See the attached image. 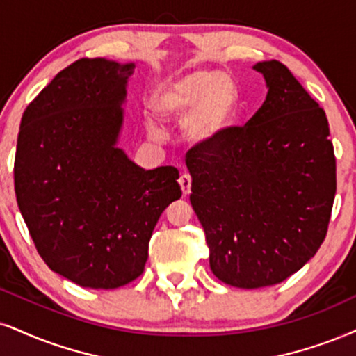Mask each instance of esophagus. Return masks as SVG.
<instances>
[{"label":"esophagus","mask_w":356,"mask_h":356,"mask_svg":"<svg viewBox=\"0 0 356 356\" xmlns=\"http://www.w3.org/2000/svg\"><path fill=\"white\" fill-rule=\"evenodd\" d=\"M179 186H181V191H183V195H190L191 193V177L188 173H183L181 177H179Z\"/></svg>","instance_id":"esophagus-1"}]
</instances>
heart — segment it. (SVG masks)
Returning <instances> with one entry per match:
<instances>
[{
  "label": "heart",
  "instance_id": "1",
  "mask_svg": "<svg viewBox=\"0 0 356 356\" xmlns=\"http://www.w3.org/2000/svg\"><path fill=\"white\" fill-rule=\"evenodd\" d=\"M239 107V90L229 76L216 71H190L161 81L153 90L150 108L158 120L183 125L186 138L195 145L218 143L231 129ZM148 134H161L155 124Z\"/></svg>",
  "mask_w": 356,
  "mask_h": 356
}]
</instances>
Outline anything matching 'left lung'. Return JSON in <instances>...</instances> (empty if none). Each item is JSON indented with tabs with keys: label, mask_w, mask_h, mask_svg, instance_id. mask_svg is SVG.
<instances>
[{
	"label": "left lung",
	"mask_w": 356,
	"mask_h": 356,
	"mask_svg": "<svg viewBox=\"0 0 356 356\" xmlns=\"http://www.w3.org/2000/svg\"><path fill=\"white\" fill-rule=\"evenodd\" d=\"M252 69L267 86L256 115L186 158L209 266L239 289L279 284L302 269L325 239L337 191L323 108L279 60Z\"/></svg>",
	"instance_id": "1"
}]
</instances>
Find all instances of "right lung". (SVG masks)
I'll list each match as a JSON object with an SVG mask.
<instances>
[{"instance_id":"add662e5","label":"right lung","mask_w":356,"mask_h":356,"mask_svg":"<svg viewBox=\"0 0 356 356\" xmlns=\"http://www.w3.org/2000/svg\"><path fill=\"white\" fill-rule=\"evenodd\" d=\"M134 71V63L79 59L21 118L17 206L44 262L81 287L137 279L158 218L181 198L175 166L143 170L117 147Z\"/></svg>"}]
</instances>
